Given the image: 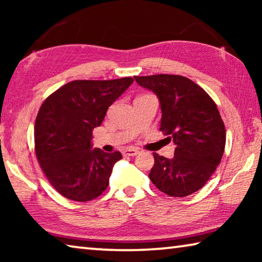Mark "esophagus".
<instances>
[{"mask_svg": "<svg viewBox=\"0 0 262 262\" xmlns=\"http://www.w3.org/2000/svg\"><path fill=\"white\" fill-rule=\"evenodd\" d=\"M140 151L135 148H127L123 150V156H136L137 154H139Z\"/></svg>", "mask_w": 262, "mask_h": 262, "instance_id": "esophagus-1", "label": "esophagus"}]
</instances>
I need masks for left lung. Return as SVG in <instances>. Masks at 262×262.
<instances>
[{
    "mask_svg": "<svg viewBox=\"0 0 262 262\" xmlns=\"http://www.w3.org/2000/svg\"><path fill=\"white\" fill-rule=\"evenodd\" d=\"M134 78L158 97L159 129L176 144L171 159L154 152L149 178L170 196H187L206 185L223 156L225 127L215 101L196 83L180 75Z\"/></svg>",
    "mask_w": 262,
    "mask_h": 262,
    "instance_id": "left-lung-1",
    "label": "left lung"
}]
</instances>
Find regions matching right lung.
Returning <instances> with one entry per match:
<instances>
[{"mask_svg": "<svg viewBox=\"0 0 262 262\" xmlns=\"http://www.w3.org/2000/svg\"><path fill=\"white\" fill-rule=\"evenodd\" d=\"M132 77L111 81H73L48 96L34 123L35 155L51 185L73 201L94 200L107 188L119 151L92 149V130Z\"/></svg>", "mask_w": 262, "mask_h": 262, "instance_id": "right-lung-1", "label": "right lung"}]
</instances>
